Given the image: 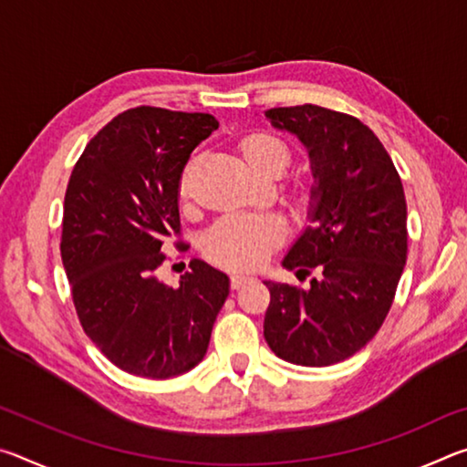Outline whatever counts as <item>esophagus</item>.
<instances>
[{"instance_id":"esophagus-1","label":"esophagus","mask_w":467,"mask_h":467,"mask_svg":"<svg viewBox=\"0 0 467 467\" xmlns=\"http://www.w3.org/2000/svg\"><path fill=\"white\" fill-rule=\"evenodd\" d=\"M253 278H251V275H244V274H233L231 275V286L236 290V288H243L244 286V284H247V282H251Z\"/></svg>"}]
</instances>
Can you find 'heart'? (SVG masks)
<instances>
[{"label":"heart","instance_id":"1","mask_svg":"<svg viewBox=\"0 0 467 467\" xmlns=\"http://www.w3.org/2000/svg\"><path fill=\"white\" fill-rule=\"evenodd\" d=\"M253 169L280 161L288 164V148L274 136H253L243 146ZM185 189V181H183ZM284 239L278 218L262 214H228L203 234V253L210 262L231 270H255Z\"/></svg>","mask_w":467,"mask_h":467}]
</instances>
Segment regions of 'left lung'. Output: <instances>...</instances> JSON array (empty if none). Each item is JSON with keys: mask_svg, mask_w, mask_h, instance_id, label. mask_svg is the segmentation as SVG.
Returning <instances> with one entry per match:
<instances>
[{"mask_svg": "<svg viewBox=\"0 0 467 467\" xmlns=\"http://www.w3.org/2000/svg\"><path fill=\"white\" fill-rule=\"evenodd\" d=\"M265 117L309 152V224L282 265L315 278L306 288L264 282V336L282 360L329 367L365 348L391 309L408 255L404 187L357 117L317 105L270 109Z\"/></svg>", "mask_w": 467, "mask_h": 467, "instance_id": "left-lung-1", "label": "left lung"}]
</instances>
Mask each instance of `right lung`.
I'll return each mask as SVG.
<instances>
[{
  "label": "right lung",
  "instance_id": "obj_1",
  "mask_svg": "<svg viewBox=\"0 0 467 467\" xmlns=\"http://www.w3.org/2000/svg\"><path fill=\"white\" fill-rule=\"evenodd\" d=\"M214 130L208 113L130 109L88 141L69 177L61 259L76 313L125 373L171 379L200 365L231 290L228 275L202 259L179 288L156 275L162 243L181 233V172Z\"/></svg>",
  "mask_w": 467,
  "mask_h": 467
}]
</instances>
